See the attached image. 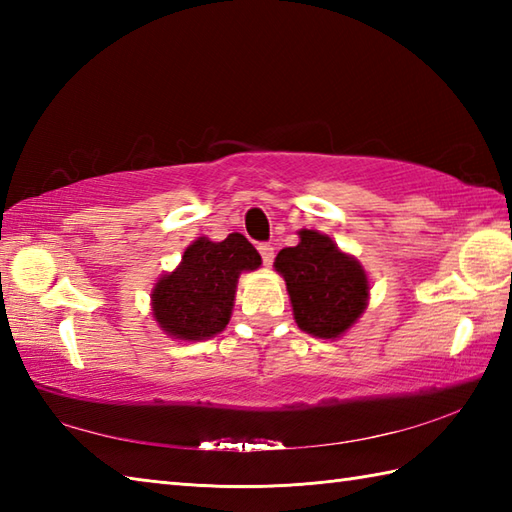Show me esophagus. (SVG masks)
<instances>
[{
    "mask_svg": "<svg viewBox=\"0 0 512 512\" xmlns=\"http://www.w3.org/2000/svg\"><path fill=\"white\" fill-rule=\"evenodd\" d=\"M257 250H259V255H262V259H264V266L273 264V259H275V248L273 246H270V244H259Z\"/></svg>",
    "mask_w": 512,
    "mask_h": 512,
    "instance_id": "1",
    "label": "esophagus"
}]
</instances>
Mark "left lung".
Instances as JSON below:
<instances>
[{
    "label": "left lung",
    "instance_id": "8db88e82",
    "mask_svg": "<svg viewBox=\"0 0 512 512\" xmlns=\"http://www.w3.org/2000/svg\"><path fill=\"white\" fill-rule=\"evenodd\" d=\"M275 270L286 279L297 325L317 339H339L367 308L365 268L319 231L301 228L299 244L279 250Z\"/></svg>",
    "mask_w": 512,
    "mask_h": 512
}]
</instances>
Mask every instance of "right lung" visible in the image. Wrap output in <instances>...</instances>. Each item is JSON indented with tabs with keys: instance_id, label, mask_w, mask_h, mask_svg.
<instances>
[{
	"instance_id": "obj_1",
	"label": "right lung",
	"mask_w": 512,
	"mask_h": 512,
	"mask_svg": "<svg viewBox=\"0 0 512 512\" xmlns=\"http://www.w3.org/2000/svg\"><path fill=\"white\" fill-rule=\"evenodd\" d=\"M259 266L262 257L242 233L222 242L198 237L184 250L180 266L151 290L154 319L173 339H211L231 321L239 275Z\"/></svg>"
}]
</instances>
